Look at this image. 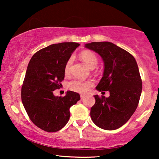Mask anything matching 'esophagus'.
<instances>
[{
    "label": "esophagus",
    "mask_w": 159,
    "mask_h": 159,
    "mask_svg": "<svg viewBox=\"0 0 159 159\" xmlns=\"http://www.w3.org/2000/svg\"><path fill=\"white\" fill-rule=\"evenodd\" d=\"M84 97H85V95H83V94L80 95V98H81V99H82H82H84Z\"/></svg>",
    "instance_id": "1"
}]
</instances>
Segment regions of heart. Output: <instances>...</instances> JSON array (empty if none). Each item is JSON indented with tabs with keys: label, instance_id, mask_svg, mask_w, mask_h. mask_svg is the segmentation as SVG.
Wrapping results in <instances>:
<instances>
[{
	"label": "heart",
	"instance_id": "obj_1",
	"mask_svg": "<svg viewBox=\"0 0 159 159\" xmlns=\"http://www.w3.org/2000/svg\"><path fill=\"white\" fill-rule=\"evenodd\" d=\"M80 57L82 61L90 67V69H94L98 64V58L95 53L89 51H84L80 54ZM72 63V58H70L67 61L65 66V73H68L70 69V66ZM92 81H82L79 80H74L69 82L68 88L71 90L78 93H85L89 90L93 86Z\"/></svg>",
	"mask_w": 159,
	"mask_h": 159
}]
</instances>
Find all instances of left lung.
<instances>
[{"instance_id": "obj_1", "label": "left lung", "mask_w": 159, "mask_h": 159, "mask_svg": "<svg viewBox=\"0 0 159 159\" xmlns=\"http://www.w3.org/2000/svg\"><path fill=\"white\" fill-rule=\"evenodd\" d=\"M84 45L98 53L104 63L103 77L95 88L110 93L108 98L94 95L91 119L101 129H116L129 120L140 101L142 80L138 64L129 52L112 43L93 42Z\"/></svg>"}]
</instances>
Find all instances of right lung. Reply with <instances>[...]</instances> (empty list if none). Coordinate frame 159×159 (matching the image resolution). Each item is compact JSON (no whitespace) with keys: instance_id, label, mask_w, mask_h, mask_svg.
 Masks as SVG:
<instances>
[{"instance_id":"obj_1","label":"right lung","mask_w":159,"mask_h":159,"mask_svg":"<svg viewBox=\"0 0 159 159\" xmlns=\"http://www.w3.org/2000/svg\"><path fill=\"white\" fill-rule=\"evenodd\" d=\"M77 43L53 44L36 52L28 64L23 85L21 101L30 120L41 129L57 132L66 125L70 107L80 100V94L67 91L64 97L53 91L62 85L65 66Z\"/></svg>"}]
</instances>
